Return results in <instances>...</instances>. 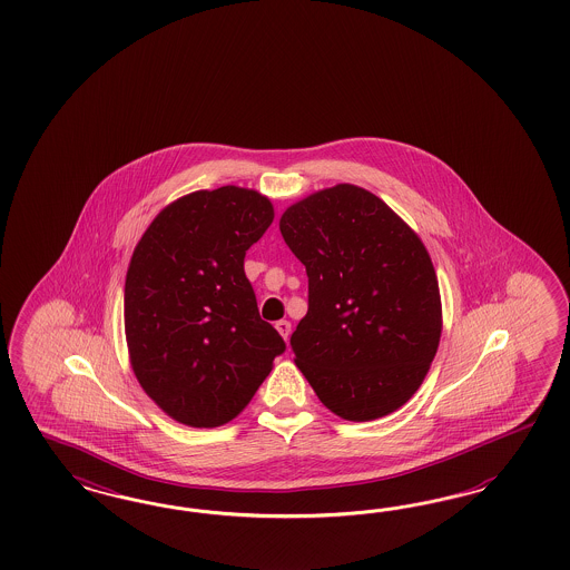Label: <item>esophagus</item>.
I'll return each instance as SVG.
<instances>
[{
    "label": "esophagus",
    "mask_w": 570,
    "mask_h": 570,
    "mask_svg": "<svg viewBox=\"0 0 570 570\" xmlns=\"http://www.w3.org/2000/svg\"><path fill=\"white\" fill-rule=\"evenodd\" d=\"M276 330L282 334L284 341H288V336H291V332H293V326H291L288 320H279V322H276Z\"/></svg>",
    "instance_id": "1"
}]
</instances>
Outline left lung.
Instances as JSON below:
<instances>
[{
	"label": "left lung",
	"mask_w": 570,
	"mask_h": 570,
	"mask_svg": "<svg viewBox=\"0 0 570 570\" xmlns=\"http://www.w3.org/2000/svg\"><path fill=\"white\" fill-rule=\"evenodd\" d=\"M279 232L309 277V309L291 336L298 370L345 420L393 414L441 341L429 250L386 203L351 184L286 208Z\"/></svg>",
	"instance_id": "left-lung-1"
}]
</instances>
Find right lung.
I'll return each mask as SVG.
<instances>
[{
	"instance_id": "1",
	"label": "right lung",
	"mask_w": 570,
	"mask_h": 570,
	"mask_svg": "<svg viewBox=\"0 0 570 570\" xmlns=\"http://www.w3.org/2000/svg\"><path fill=\"white\" fill-rule=\"evenodd\" d=\"M274 222L259 191H191L163 208L125 279V336L141 389L173 420H234L286 351L263 322L244 274L246 250Z\"/></svg>"
}]
</instances>
